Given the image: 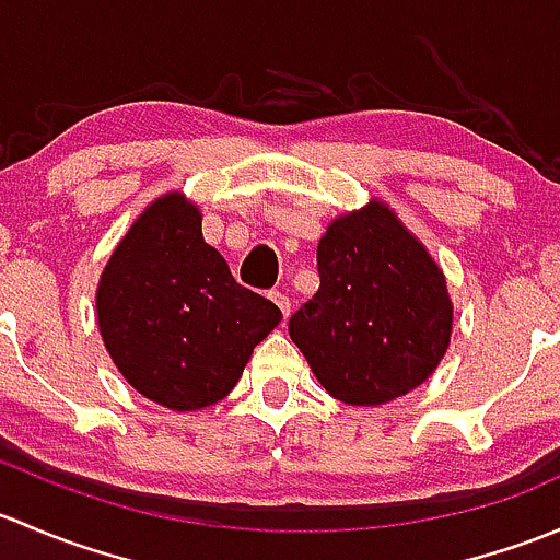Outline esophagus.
Returning a JSON list of instances; mask_svg holds the SVG:
<instances>
[{"instance_id": "1", "label": "esophagus", "mask_w": 560, "mask_h": 560, "mask_svg": "<svg viewBox=\"0 0 560 560\" xmlns=\"http://www.w3.org/2000/svg\"><path fill=\"white\" fill-rule=\"evenodd\" d=\"M270 301H273V303H276V306H279V308H281V314H284V319H287V316H290L292 301H290V298H287V295H284V292L273 290V292H270Z\"/></svg>"}]
</instances>
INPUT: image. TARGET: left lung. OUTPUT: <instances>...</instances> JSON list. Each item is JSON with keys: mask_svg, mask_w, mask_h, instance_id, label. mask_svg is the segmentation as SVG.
<instances>
[{"mask_svg": "<svg viewBox=\"0 0 560 560\" xmlns=\"http://www.w3.org/2000/svg\"><path fill=\"white\" fill-rule=\"evenodd\" d=\"M316 268L319 290L292 314L290 338L332 398L380 406L436 371L453 332L447 281L385 202L330 222Z\"/></svg>", "mask_w": 560, "mask_h": 560, "instance_id": "1", "label": "left lung"}]
</instances>
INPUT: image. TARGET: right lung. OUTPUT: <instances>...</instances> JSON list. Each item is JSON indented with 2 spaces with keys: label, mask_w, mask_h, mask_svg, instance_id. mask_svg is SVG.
Wrapping results in <instances>:
<instances>
[{
  "label": "right lung",
  "mask_w": 560,
  "mask_h": 560,
  "mask_svg": "<svg viewBox=\"0 0 560 560\" xmlns=\"http://www.w3.org/2000/svg\"><path fill=\"white\" fill-rule=\"evenodd\" d=\"M107 354L140 395L173 411L222 400L254 347L281 322L202 238L180 191L151 202L107 259L97 287Z\"/></svg>",
  "instance_id": "obj_1"
}]
</instances>
